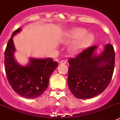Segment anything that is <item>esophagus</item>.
<instances>
[{"label":"esophagus","mask_w":120,"mask_h":120,"mask_svg":"<svg viewBox=\"0 0 120 120\" xmlns=\"http://www.w3.org/2000/svg\"><path fill=\"white\" fill-rule=\"evenodd\" d=\"M60 63L61 64H66L67 61H65V60H62L61 61H60Z\"/></svg>","instance_id":"34e87169"}]
</instances>
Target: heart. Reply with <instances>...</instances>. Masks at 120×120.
<instances>
[{
  "label": "heart",
  "mask_w": 120,
  "mask_h": 120,
  "mask_svg": "<svg viewBox=\"0 0 120 120\" xmlns=\"http://www.w3.org/2000/svg\"><path fill=\"white\" fill-rule=\"evenodd\" d=\"M87 34V30L83 28H76L73 29L67 41H78L71 47L73 53L78 52L90 45L94 40V36L91 34Z\"/></svg>",
  "instance_id": "heart-1"
}]
</instances>
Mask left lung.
I'll list each match as a JSON object with an SVG mask.
<instances>
[{
    "mask_svg": "<svg viewBox=\"0 0 120 120\" xmlns=\"http://www.w3.org/2000/svg\"><path fill=\"white\" fill-rule=\"evenodd\" d=\"M97 46L88 47L68 59V85L72 94L86 99L101 94L111 82L115 65V50L107 44L101 54L95 56Z\"/></svg>",
    "mask_w": 120,
    "mask_h": 120,
    "instance_id": "1",
    "label": "left lung"
}]
</instances>
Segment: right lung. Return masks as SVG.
<instances>
[{
    "label": "right lung",
    "instance_id": "right-lung-1",
    "mask_svg": "<svg viewBox=\"0 0 120 120\" xmlns=\"http://www.w3.org/2000/svg\"><path fill=\"white\" fill-rule=\"evenodd\" d=\"M20 27L12 33L5 50V70L9 83L20 96L27 98L41 96L49 85L50 77L58 63L52 58H30L27 66L19 65L14 58L15 47L12 37L20 31Z\"/></svg>",
    "mask_w": 120,
    "mask_h": 120
}]
</instances>
